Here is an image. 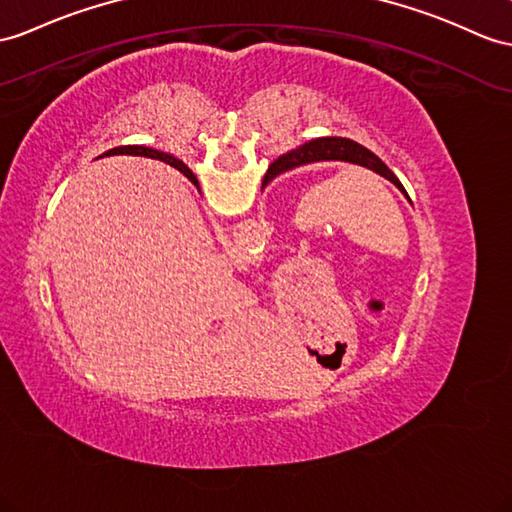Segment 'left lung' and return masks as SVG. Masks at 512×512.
Segmentation results:
<instances>
[{"mask_svg": "<svg viewBox=\"0 0 512 512\" xmlns=\"http://www.w3.org/2000/svg\"><path fill=\"white\" fill-rule=\"evenodd\" d=\"M326 160L352 162V165L376 171L378 176L393 182L397 189H400L406 195L408 202H410V197L404 191L402 182L395 178V173L389 167H386L376 154L369 152L367 147H363V145L352 141V139H343V136H323V139L308 141L302 147L293 149V152L280 156L278 160H273V165L265 173L263 186H267L273 178L280 176V173H284V171L295 169V167H302V165H310V162H326Z\"/></svg>", "mask_w": 512, "mask_h": 512, "instance_id": "obj_1", "label": "left lung"}]
</instances>
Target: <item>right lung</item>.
<instances>
[{"label": "right lung", "instance_id": "add662e5", "mask_svg": "<svg viewBox=\"0 0 512 512\" xmlns=\"http://www.w3.org/2000/svg\"><path fill=\"white\" fill-rule=\"evenodd\" d=\"M115 152H128V154H134V156H149V158H160V160H165V162H171V167H176L178 171H182L186 178H189L191 182L195 180V176H193V171L184 165L182 160H178V158H173V156H169V154H165V152H158V149H152V147H145V145H126V147H115V149H110L108 154H115Z\"/></svg>", "mask_w": 512, "mask_h": 512}]
</instances>
